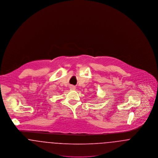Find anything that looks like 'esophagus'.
<instances>
[{"mask_svg":"<svg viewBox=\"0 0 158 158\" xmlns=\"http://www.w3.org/2000/svg\"><path fill=\"white\" fill-rule=\"evenodd\" d=\"M71 89H75V88H75V87H74V86H72V85H71Z\"/></svg>","mask_w":158,"mask_h":158,"instance_id":"34e87169","label":"esophagus"}]
</instances>
